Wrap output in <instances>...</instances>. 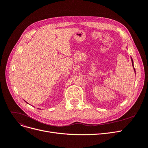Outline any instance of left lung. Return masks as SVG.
Returning <instances> with one entry per match:
<instances>
[{"instance_id": "8db88e82", "label": "left lung", "mask_w": 148, "mask_h": 148, "mask_svg": "<svg viewBox=\"0 0 148 148\" xmlns=\"http://www.w3.org/2000/svg\"><path fill=\"white\" fill-rule=\"evenodd\" d=\"M131 62H132V64H133V66L134 67V64H133V59H132V58L131 57ZM134 68V72H136V70H135V68H134V67L133 68Z\"/></svg>"}]
</instances>
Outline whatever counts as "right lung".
<instances>
[{
    "label": "right lung",
    "instance_id": "1",
    "mask_svg": "<svg viewBox=\"0 0 148 148\" xmlns=\"http://www.w3.org/2000/svg\"><path fill=\"white\" fill-rule=\"evenodd\" d=\"M25 101V102H26V103H27V102H26V101Z\"/></svg>",
    "mask_w": 148,
    "mask_h": 148
}]
</instances>
